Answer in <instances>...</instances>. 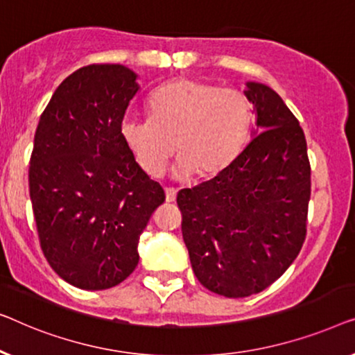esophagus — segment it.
Returning a JSON list of instances; mask_svg holds the SVG:
<instances>
[{"instance_id": "34e87169", "label": "esophagus", "mask_w": 355, "mask_h": 355, "mask_svg": "<svg viewBox=\"0 0 355 355\" xmlns=\"http://www.w3.org/2000/svg\"><path fill=\"white\" fill-rule=\"evenodd\" d=\"M177 198V189L175 188H166V201L173 202Z\"/></svg>"}]
</instances>
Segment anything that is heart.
I'll use <instances>...</instances> for the list:
<instances>
[{"label":"heart","mask_w":355,"mask_h":355,"mask_svg":"<svg viewBox=\"0 0 355 355\" xmlns=\"http://www.w3.org/2000/svg\"><path fill=\"white\" fill-rule=\"evenodd\" d=\"M149 119H127L123 143L146 175L157 178L177 151L182 173L212 178L241 151L251 107L241 93L196 78L159 87L148 101Z\"/></svg>","instance_id":"heart-1"}]
</instances>
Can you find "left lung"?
I'll use <instances>...</instances> for the list:
<instances>
[{
  "label": "left lung",
  "instance_id": "left-lung-1",
  "mask_svg": "<svg viewBox=\"0 0 355 355\" xmlns=\"http://www.w3.org/2000/svg\"><path fill=\"white\" fill-rule=\"evenodd\" d=\"M246 85L261 133L225 171L177 194L194 275L227 297L261 293L286 272L306 239L311 199L299 121L267 85Z\"/></svg>",
  "mask_w": 355,
  "mask_h": 355
}]
</instances>
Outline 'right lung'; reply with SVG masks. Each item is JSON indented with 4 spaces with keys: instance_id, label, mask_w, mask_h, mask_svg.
<instances>
[{
    "instance_id": "right-lung-1",
    "label": "right lung",
    "mask_w": 355,
    "mask_h": 355,
    "mask_svg": "<svg viewBox=\"0 0 355 355\" xmlns=\"http://www.w3.org/2000/svg\"><path fill=\"white\" fill-rule=\"evenodd\" d=\"M139 89L121 64H92L59 85L40 117L28 188L40 246L80 289H107L138 266L139 234L166 201L123 143V116Z\"/></svg>"
}]
</instances>
